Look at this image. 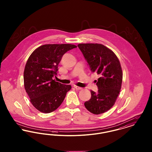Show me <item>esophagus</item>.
<instances>
[{
    "label": "esophagus",
    "instance_id": "34e87169",
    "mask_svg": "<svg viewBox=\"0 0 152 152\" xmlns=\"http://www.w3.org/2000/svg\"><path fill=\"white\" fill-rule=\"evenodd\" d=\"M74 88H75L76 89H77V90H81V89H83L81 87H78V86H74Z\"/></svg>",
    "mask_w": 152,
    "mask_h": 152
}]
</instances>
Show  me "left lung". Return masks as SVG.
<instances>
[{"instance_id":"1","label":"left lung","mask_w":152,"mask_h":152,"mask_svg":"<svg viewBox=\"0 0 152 152\" xmlns=\"http://www.w3.org/2000/svg\"><path fill=\"white\" fill-rule=\"evenodd\" d=\"M77 46L91 71L100 76L96 81L97 92L91 91V99L84 105L94 115L103 113L113 106L120 92L123 81L120 63L115 53L102 44H79Z\"/></svg>"}]
</instances>
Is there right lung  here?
Wrapping results in <instances>:
<instances>
[{
    "instance_id": "1",
    "label": "right lung",
    "mask_w": 152,
    "mask_h": 152,
    "mask_svg": "<svg viewBox=\"0 0 152 152\" xmlns=\"http://www.w3.org/2000/svg\"><path fill=\"white\" fill-rule=\"evenodd\" d=\"M77 47L73 44H45L30 55L24 71V84L34 107L41 112L48 113L61 104L71 89L53 79L58 65L66 52Z\"/></svg>"
}]
</instances>
